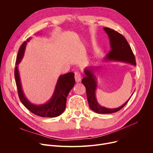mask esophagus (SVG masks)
Here are the masks:
<instances>
[{"instance_id":"34e87169","label":"esophagus","mask_w":153,"mask_h":153,"mask_svg":"<svg viewBox=\"0 0 153 153\" xmlns=\"http://www.w3.org/2000/svg\"><path fill=\"white\" fill-rule=\"evenodd\" d=\"M75 80L76 82H80L81 81V75L79 72H76L75 73Z\"/></svg>"}]
</instances>
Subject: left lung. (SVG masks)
<instances>
[{
    "label": "left lung",
    "instance_id": "8db88e82",
    "mask_svg": "<svg viewBox=\"0 0 153 153\" xmlns=\"http://www.w3.org/2000/svg\"><path fill=\"white\" fill-rule=\"evenodd\" d=\"M110 40L111 51L104 58L105 61H116L130 63L134 66L136 65V59L133 51L126 39L120 33L109 28H103ZM101 67H86L84 70L85 76L82 80V83L86 88L87 99L89 106L91 110L98 114L113 113L119 111L128 103L130 98L120 106L116 108H107L102 106L97 100L96 97V90L97 88V80L94 73L99 70Z\"/></svg>",
    "mask_w": 153,
    "mask_h": 153
}]
</instances>
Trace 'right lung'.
<instances>
[{"label":"right lung","mask_w":153,"mask_h":153,"mask_svg":"<svg viewBox=\"0 0 153 153\" xmlns=\"http://www.w3.org/2000/svg\"><path fill=\"white\" fill-rule=\"evenodd\" d=\"M30 39L31 37L28 39L20 47L16 60L14 76L19 99L28 110L37 116L42 117H57L63 113L66 108L67 96L75 83L74 74L73 73H68L59 76L53 94L47 103L42 105H35L31 103L27 99L22 90L18 70V65L24 56L27 43Z\"/></svg>","instance_id":"1"}]
</instances>
